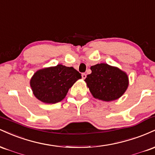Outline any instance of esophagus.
<instances>
[{
  "label": "esophagus",
  "instance_id": "esophagus-1",
  "mask_svg": "<svg viewBox=\"0 0 155 155\" xmlns=\"http://www.w3.org/2000/svg\"><path fill=\"white\" fill-rule=\"evenodd\" d=\"M81 77H82L83 79H84L87 77V74L85 73H83V74H81Z\"/></svg>",
  "mask_w": 155,
  "mask_h": 155
}]
</instances>
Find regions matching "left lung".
<instances>
[{"label":"left lung","mask_w":155,"mask_h":155,"mask_svg":"<svg viewBox=\"0 0 155 155\" xmlns=\"http://www.w3.org/2000/svg\"><path fill=\"white\" fill-rule=\"evenodd\" d=\"M92 73L85 81L94 97L104 101L120 97L128 87V77L125 73L106 63L92 65Z\"/></svg>","instance_id":"1"}]
</instances>
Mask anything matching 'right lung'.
Segmentation results:
<instances>
[{"label": "right lung", "mask_w": 155, "mask_h": 155, "mask_svg": "<svg viewBox=\"0 0 155 155\" xmlns=\"http://www.w3.org/2000/svg\"><path fill=\"white\" fill-rule=\"evenodd\" d=\"M81 78V74L73 67L60 64L35 72L31 80V87L39 101L56 104L63 100L69 89Z\"/></svg>", "instance_id": "add662e5"}]
</instances>
